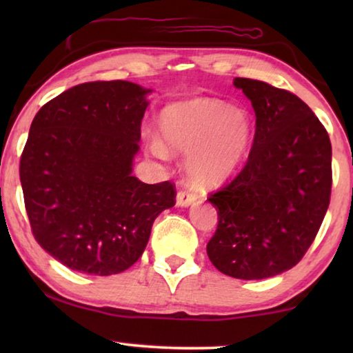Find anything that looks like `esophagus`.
Returning <instances> with one entry per match:
<instances>
[{"instance_id": "1", "label": "esophagus", "mask_w": 353, "mask_h": 353, "mask_svg": "<svg viewBox=\"0 0 353 353\" xmlns=\"http://www.w3.org/2000/svg\"><path fill=\"white\" fill-rule=\"evenodd\" d=\"M176 201H177V205L188 207L198 201V194L193 193V191H188V190H179Z\"/></svg>"}]
</instances>
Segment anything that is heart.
<instances>
[{
  "label": "heart",
  "instance_id": "1",
  "mask_svg": "<svg viewBox=\"0 0 353 353\" xmlns=\"http://www.w3.org/2000/svg\"><path fill=\"white\" fill-rule=\"evenodd\" d=\"M160 126L166 146L190 152L188 172L201 185H216L229 177L252 139L248 113L218 99H191L166 107ZM151 151L157 157L168 154L160 140L151 141Z\"/></svg>",
  "mask_w": 353,
  "mask_h": 353
}]
</instances>
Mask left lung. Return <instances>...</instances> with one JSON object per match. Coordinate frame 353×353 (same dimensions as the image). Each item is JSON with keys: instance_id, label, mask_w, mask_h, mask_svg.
Here are the masks:
<instances>
[{"instance_id": "obj_1", "label": "left lung", "mask_w": 353, "mask_h": 353, "mask_svg": "<svg viewBox=\"0 0 353 353\" xmlns=\"http://www.w3.org/2000/svg\"><path fill=\"white\" fill-rule=\"evenodd\" d=\"M255 110L248 162L208 201L218 227L208 259L225 276L255 280L296 266L312 246L330 204L332 143L294 93L236 77Z\"/></svg>"}]
</instances>
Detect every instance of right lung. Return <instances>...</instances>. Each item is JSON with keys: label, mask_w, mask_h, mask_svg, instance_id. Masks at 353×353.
Segmentation results:
<instances>
[{"label": "right lung", "mask_w": 353, "mask_h": 353, "mask_svg": "<svg viewBox=\"0 0 353 353\" xmlns=\"http://www.w3.org/2000/svg\"><path fill=\"white\" fill-rule=\"evenodd\" d=\"M148 93L128 81L83 82L32 119L20 159L26 213L35 241L70 270L126 271L176 204L172 182L132 176Z\"/></svg>", "instance_id": "right-lung-1"}]
</instances>
